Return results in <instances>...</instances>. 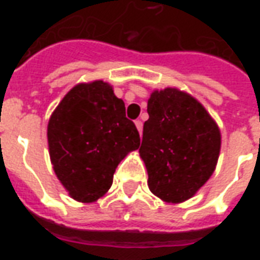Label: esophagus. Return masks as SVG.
<instances>
[{
  "instance_id": "esophagus-1",
  "label": "esophagus",
  "mask_w": 260,
  "mask_h": 260,
  "mask_svg": "<svg viewBox=\"0 0 260 260\" xmlns=\"http://www.w3.org/2000/svg\"><path fill=\"white\" fill-rule=\"evenodd\" d=\"M135 125H136V128H138V131H139V134L142 135V132H143V122H142L141 119H136Z\"/></svg>"
}]
</instances>
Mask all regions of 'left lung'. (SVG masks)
Here are the masks:
<instances>
[{"label":"left lung","instance_id":"8db88e82","mask_svg":"<svg viewBox=\"0 0 260 260\" xmlns=\"http://www.w3.org/2000/svg\"><path fill=\"white\" fill-rule=\"evenodd\" d=\"M147 114L139 153L149 188L166 202L186 201L214 171L220 131L201 103L171 87L153 91Z\"/></svg>","mask_w":260,"mask_h":260}]
</instances>
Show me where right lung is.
<instances>
[{
    "label": "right lung",
    "mask_w": 260,
    "mask_h": 260,
    "mask_svg": "<svg viewBox=\"0 0 260 260\" xmlns=\"http://www.w3.org/2000/svg\"><path fill=\"white\" fill-rule=\"evenodd\" d=\"M47 138L58 180L74 199L85 203L110 189L119 161L141 145L124 102L103 80L68 91L48 121Z\"/></svg>",
    "instance_id": "obj_1"
}]
</instances>
